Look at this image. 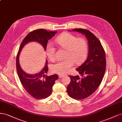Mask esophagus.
<instances>
[{"label": "esophagus", "mask_w": 122, "mask_h": 122, "mask_svg": "<svg viewBox=\"0 0 122 122\" xmlns=\"http://www.w3.org/2000/svg\"><path fill=\"white\" fill-rule=\"evenodd\" d=\"M58 76H59V78H62L64 76V75H61V74H59Z\"/></svg>", "instance_id": "1"}]
</instances>
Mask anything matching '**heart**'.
<instances>
[{
	"mask_svg": "<svg viewBox=\"0 0 122 122\" xmlns=\"http://www.w3.org/2000/svg\"><path fill=\"white\" fill-rule=\"evenodd\" d=\"M61 48L65 49V60L59 61L51 67L52 71L59 74H65L70 71L74 64H80L87 56L88 51V43L82 38H77L71 33L65 32L58 36L55 40ZM56 49L52 45H48L46 53L49 59L53 61L56 59Z\"/></svg>",
	"mask_w": 122,
	"mask_h": 122,
	"instance_id": "b5f03b06",
	"label": "heart"
}]
</instances>
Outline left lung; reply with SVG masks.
I'll use <instances>...</instances> for the list:
<instances>
[{"mask_svg": "<svg viewBox=\"0 0 122 122\" xmlns=\"http://www.w3.org/2000/svg\"><path fill=\"white\" fill-rule=\"evenodd\" d=\"M85 35L88 44V55L86 60L76 70L81 76H68L71 81L67 88L70 97L83 99L95 92L103 79L105 71L106 59L104 50L99 40L90 31L74 29Z\"/></svg>", "mask_w": 122, "mask_h": 122, "instance_id": "obj_1", "label": "left lung"}]
</instances>
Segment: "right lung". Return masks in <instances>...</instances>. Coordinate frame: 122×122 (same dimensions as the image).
Listing matches in <instances>:
<instances>
[{"mask_svg": "<svg viewBox=\"0 0 122 122\" xmlns=\"http://www.w3.org/2000/svg\"><path fill=\"white\" fill-rule=\"evenodd\" d=\"M57 32L48 31L40 29L30 32L22 41L20 46L16 59L17 71L19 78L26 91L36 99H44L51 95L55 81L58 78L57 74L47 76L48 67L46 59L45 66L40 72L35 74H28L21 67L19 63V56L22 49L29 42H37L46 50L48 41L52 38Z\"/></svg>", "mask_w": 122, "mask_h": 122, "instance_id": "add662e5", "label": "right lung"}]
</instances>
